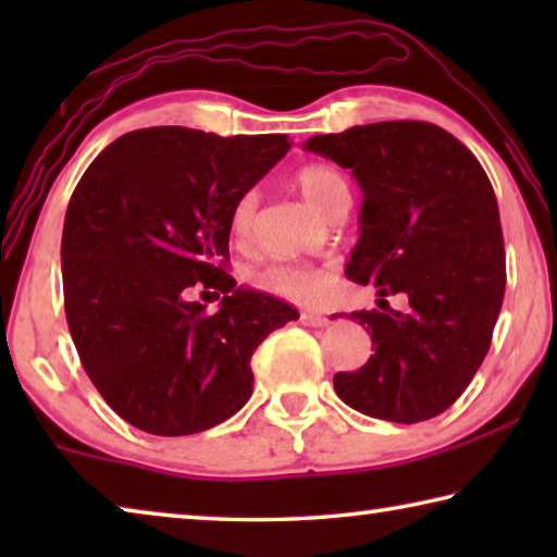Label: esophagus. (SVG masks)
Instances as JSON below:
<instances>
[{
    "mask_svg": "<svg viewBox=\"0 0 557 557\" xmlns=\"http://www.w3.org/2000/svg\"><path fill=\"white\" fill-rule=\"evenodd\" d=\"M299 322L305 326H312V329H319V326H326L329 319L322 317V314H314V312H301L299 314Z\"/></svg>",
    "mask_w": 557,
    "mask_h": 557,
    "instance_id": "1",
    "label": "esophagus"
}]
</instances>
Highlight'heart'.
<instances>
[{"mask_svg": "<svg viewBox=\"0 0 557 557\" xmlns=\"http://www.w3.org/2000/svg\"><path fill=\"white\" fill-rule=\"evenodd\" d=\"M295 184L307 203L317 213H322L324 219L334 215L336 211L348 209V203H351V191H348L346 178L326 164L301 166L295 176ZM256 194H245L235 201L231 211V231L238 240H248L252 223H256ZM252 282H256L258 289L268 292V295L289 301H312L324 287V277L319 275V270L309 265H289V262H272V265L258 270L252 275Z\"/></svg>", "mask_w": 557, "mask_h": 557, "instance_id": "1", "label": "heart"}]
</instances>
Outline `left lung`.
Returning <instances> with one entry per match:
<instances>
[{"mask_svg": "<svg viewBox=\"0 0 557 557\" xmlns=\"http://www.w3.org/2000/svg\"><path fill=\"white\" fill-rule=\"evenodd\" d=\"M305 149L351 169L363 191L346 277L379 287V307L391 294L411 305L351 314L375 354L336 373L334 391L379 420L435 418L474 379L502 312L506 252L492 182L455 135L420 120L317 135Z\"/></svg>", "mask_w": 557, "mask_h": 557, "instance_id": "left-lung-1", "label": "left lung"}]
</instances>
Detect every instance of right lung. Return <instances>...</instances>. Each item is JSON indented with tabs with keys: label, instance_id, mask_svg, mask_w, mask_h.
Listing matches in <instances>:
<instances>
[{
	"label": "right lung",
	"instance_id": "right-lung-1",
	"mask_svg": "<svg viewBox=\"0 0 557 557\" xmlns=\"http://www.w3.org/2000/svg\"><path fill=\"white\" fill-rule=\"evenodd\" d=\"M287 135L147 127L96 157L61 240L65 319L81 363L122 420L159 437L203 432L252 393L250 356L297 309L235 287L231 211L289 149ZM194 286L224 295L211 315Z\"/></svg>",
	"mask_w": 557,
	"mask_h": 557
}]
</instances>
